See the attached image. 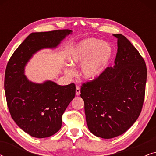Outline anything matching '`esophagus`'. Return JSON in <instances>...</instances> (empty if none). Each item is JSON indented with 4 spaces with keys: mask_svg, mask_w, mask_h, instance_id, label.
I'll return each instance as SVG.
<instances>
[{
    "mask_svg": "<svg viewBox=\"0 0 156 156\" xmlns=\"http://www.w3.org/2000/svg\"><path fill=\"white\" fill-rule=\"evenodd\" d=\"M80 87L76 85V96H80Z\"/></svg>",
    "mask_w": 156,
    "mask_h": 156,
    "instance_id": "obj_1",
    "label": "esophagus"
}]
</instances>
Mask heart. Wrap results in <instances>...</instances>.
I'll return each mask as SVG.
<instances>
[{
    "mask_svg": "<svg viewBox=\"0 0 156 156\" xmlns=\"http://www.w3.org/2000/svg\"><path fill=\"white\" fill-rule=\"evenodd\" d=\"M113 49L106 42H101L96 38H89L81 42L73 50L69 57V63L76 66L82 63L81 73L87 80H94L105 69L112 59ZM66 74L72 76L71 69L65 70Z\"/></svg>",
    "mask_w": 156,
    "mask_h": 156,
    "instance_id": "heart-1",
    "label": "heart"
}]
</instances>
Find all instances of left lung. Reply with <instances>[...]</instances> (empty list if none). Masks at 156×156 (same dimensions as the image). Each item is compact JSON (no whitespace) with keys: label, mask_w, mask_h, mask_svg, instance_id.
<instances>
[{"label":"left lung","mask_w":156,"mask_h":156,"mask_svg":"<svg viewBox=\"0 0 156 156\" xmlns=\"http://www.w3.org/2000/svg\"><path fill=\"white\" fill-rule=\"evenodd\" d=\"M117 38L114 67L81 86L88 128L96 136L112 138L136 122L144 105L147 68L144 58L121 34Z\"/></svg>","instance_id":"left-lung-1"}]
</instances>
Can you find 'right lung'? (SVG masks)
<instances>
[{"label":"right lung","instance_id":"add662e5","mask_svg":"<svg viewBox=\"0 0 156 156\" xmlns=\"http://www.w3.org/2000/svg\"><path fill=\"white\" fill-rule=\"evenodd\" d=\"M71 33L66 29L31 33L8 62L4 88L8 110L17 125L33 137H49L61 129L62 116L75 97L76 86L29 82L23 74L25 65L37 50L55 48Z\"/></svg>","mask_w":156,"mask_h":156}]
</instances>
